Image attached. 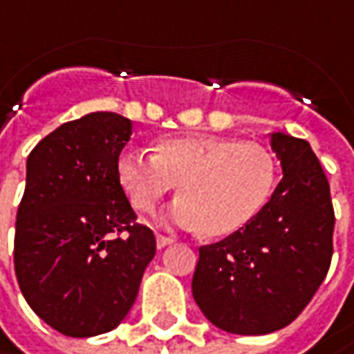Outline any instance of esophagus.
I'll list each match as a JSON object with an SVG mask.
<instances>
[{
  "label": "esophagus",
  "instance_id": "obj_1",
  "mask_svg": "<svg viewBox=\"0 0 354 354\" xmlns=\"http://www.w3.org/2000/svg\"><path fill=\"white\" fill-rule=\"evenodd\" d=\"M170 243H174V238H170V236H164V234H158L156 236V245L158 248H166V245H170Z\"/></svg>",
  "mask_w": 354,
  "mask_h": 354
}]
</instances>
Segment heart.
Instances as JSON below:
<instances>
[{
	"mask_svg": "<svg viewBox=\"0 0 354 354\" xmlns=\"http://www.w3.org/2000/svg\"><path fill=\"white\" fill-rule=\"evenodd\" d=\"M116 174L131 204L152 212L180 182V200L166 222L225 236L266 206L275 186V160L259 145L227 136L192 134L166 138L156 154L129 148L116 160Z\"/></svg>",
	"mask_w": 354,
	"mask_h": 354,
	"instance_id": "obj_1",
	"label": "heart"
}]
</instances>
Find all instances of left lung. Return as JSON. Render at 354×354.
Wrapping results in <instances>:
<instances>
[{"label":"left lung","instance_id":"left-lung-1","mask_svg":"<svg viewBox=\"0 0 354 354\" xmlns=\"http://www.w3.org/2000/svg\"><path fill=\"white\" fill-rule=\"evenodd\" d=\"M283 178L250 222L222 241L202 245L192 293L218 329L266 335L301 315L323 283L333 257L335 209L327 176L309 142L271 136Z\"/></svg>","mask_w":354,"mask_h":354}]
</instances>
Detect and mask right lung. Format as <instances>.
I'll use <instances>...</instances> for the list:
<instances>
[{
    "label": "right lung",
    "instance_id": "obj_1",
    "mask_svg": "<svg viewBox=\"0 0 354 354\" xmlns=\"http://www.w3.org/2000/svg\"><path fill=\"white\" fill-rule=\"evenodd\" d=\"M131 134L129 118L91 113L47 134L27 158L15 275L35 315L67 337L115 329L156 254L116 174Z\"/></svg>",
    "mask_w": 354,
    "mask_h": 354
}]
</instances>
